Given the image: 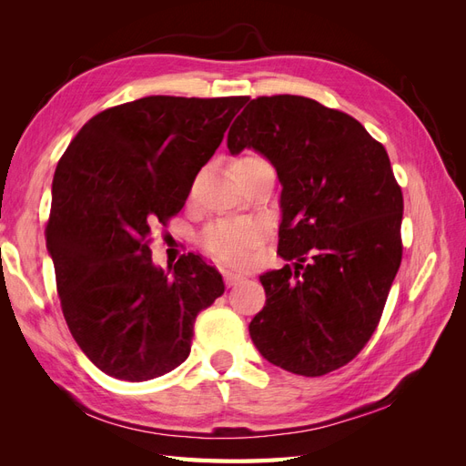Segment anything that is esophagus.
<instances>
[{
  "mask_svg": "<svg viewBox=\"0 0 466 466\" xmlns=\"http://www.w3.org/2000/svg\"><path fill=\"white\" fill-rule=\"evenodd\" d=\"M223 278H225V284H228V288H235L237 284H241V281L245 279L243 274H237V272H231V270H225Z\"/></svg>",
  "mask_w": 466,
  "mask_h": 466,
  "instance_id": "34e87169",
  "label": "esophagus"
}]
</instances>
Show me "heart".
I'll use <instances>...</instances> for the list:
<instances>
[{"instance_id":"b5f03b06","label":"heart","mask_w":466,"mask_h":466,"mask_svg":"<svg viewBox=\"0 0 466 466\" xmlns=\"http://www.w3.org/2000/svg\"><path fill=\"white\" fill-rule=\"evenodd\" d=\"M264 163L258 155H243L241 159L235 163V171L245 167H252ZM262 238V229L255 223L247 221H223L216 223L206 231L204 235V248L211 257L228 262V264H238L247 260L250 250L255 248Z\"/></svg>"}]
</instances>
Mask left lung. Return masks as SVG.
I'll use <instances>...</instances> for the list:
<instances>
[{
    "mask_svg": "<svg viewBox=\"0 0 466 466\" xmlns=\"http://www.w3.org/2000/svg\"><path fill=\"white\" fill-rule=\"evenodd\" d=\"M228 147L276 168L278 255L295 260L260 276L252 344L295 375L342 368L375 332L402 258V192L385 147L356 118L298 95L252 98Z\"/></svg>",
    "mask_w": 466,
    "mask_h": 466,
    "instance_id": "1",
    "label": "left lung"
}]
</instances>
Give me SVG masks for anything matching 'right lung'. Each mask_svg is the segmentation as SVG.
Here are the masks:
<instances>
[{"instance_id": "right-lung-1", "label": "right lung", "mask_w": 466, "mask_h": 466, "mask_svg": "<svg viewBox=\"0 0 466 466\" xmlns=\"http://www.w3.org/2000/svg\"><path fill=\"white\" fill-rule=\"evenodd\" d=\"M247 96H144L98 112L56 167L46 248L74 340L103 373L161 377L190 354L194 320L225 286L200 257L151 260L155 225L185 206Z\"/></svg>"}]
</instances>
